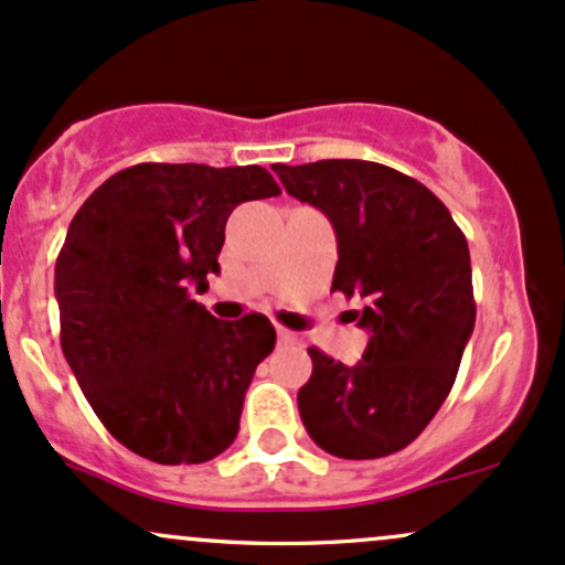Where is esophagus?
<instances>
[{
    "mask_svg": "<svg viewBox=\"0 0 565 565\" xmlns=\"http://www.w3.org/2000/svg\"><path fill=\"white\" fill-rule=\"evenodd\" d=\"M277 341H280L282 347H296L301 339H299V333H294V331H288V328L277 326Z\"/></svg>",
    "mask_w": 565,
    "mask_h": 565,
    "instance_id": "obj_1",
    "label": "esophagus"
}]
</instances>
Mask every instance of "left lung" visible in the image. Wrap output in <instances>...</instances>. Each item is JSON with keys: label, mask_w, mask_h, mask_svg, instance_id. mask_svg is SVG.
I'll return each instance as SVG.
<instances>
[{"label": "left lung", "mask_w": 565, "mask_h": 565, "mask_svg": "<svg viewBox=\"0 0 565 565\" xmlns=\"http://www.w3.org/2000/svg\"><path fill=\"white\" fill-rule=\"evenodd\" d=\"M296 200L320 207L339 239L331 290L363 301L371 331L358 365L309 347L303 427L339 459H382L424 433L456 382L475 328L470 248L424 183L365 160L271 164Z\"/></svg>", "instance_id": "8db88e82"}]
</instances>
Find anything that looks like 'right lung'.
<instances>
[{"instance_id": "add662e5", "label": "right lung", "mask_w": 565, "mask_h": 565, "mask_svg": "<svg viewBox=\"0 0 565 565\" xmlns=\"http://www.w3.org/2000/svg\"><path fill=\"white\" fill-rule=\"evenodd\" d=\"M262 164L141 162L85 200L55 262L61 350L100 424L157 465H202L232 446L275 326L215 320L189 282L218 271L226 218L277 198Z\"/></svg>"}]
</instances>
